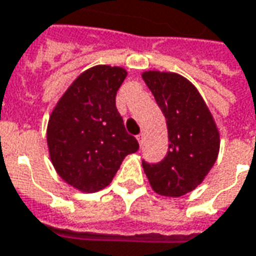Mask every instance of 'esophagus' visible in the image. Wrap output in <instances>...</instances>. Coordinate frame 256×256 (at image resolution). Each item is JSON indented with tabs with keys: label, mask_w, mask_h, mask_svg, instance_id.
<instances>
[{
	"label": "esophagus",
	"mask_w": 256,
	"mask_h": 256,
	"mask_svg": "<svg viewBox=\"0 0 256 256\" xmlns=\"http://www.w3.org/2000/svg\"><path fill=\"white\" fill-rule=\"evenodd\" d=\"M137 140H138V144L142 145V142H144V133H140L137 136Z\"/></svg>",
	"instance_id": "esophagus-1"
}]
</instances>
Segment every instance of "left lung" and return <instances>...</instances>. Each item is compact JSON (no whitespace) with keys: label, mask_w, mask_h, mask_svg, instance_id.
Wrapping results in <instances>:
<instances>
[{"label":"left lung","mask_w":256,"mask_h":256,"mask_svg":"<svg viewBox=\"0 0 256 256\" xmlns=\"http://www.w3.org/2000/svg\"><path fill=\"white\" fill-rule=\"evenodd\" d=\"M142 79L166 118L168 150L159 163L142 162L158 194L180 198L203 182L220 152V132L208 106L188 79L176 72L145 71Z\"/></svg>","instance_id":"1"}]
</instances>
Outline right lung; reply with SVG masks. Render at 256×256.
<instances>
[{"label": "right lung", "instance_id": "obj_1", "mask_svg": "<svg viewBox=\"0 0 256 256\" xmlns=\"http://www.w3.org/2000/svg\"><path fill=\"white\" fill-rule=\"evenodd\" d=\"M128 71L96 66L79 75L53 108L48 122L49 156L60 177L80 192L111 184L123 159L138 150L124 128L115 97Z\"/></svg>", "mask_w": 256, "mask_h": 256}]
</instances>
